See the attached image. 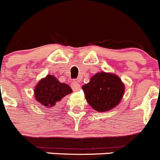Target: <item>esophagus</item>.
<instances>
[{"label":"esophagus","mask_w":160,"mask_h":160,"mask_svg":"<svg viewBox=\"0 0 160 160\" xmlns=\"http://www.w3.org/2000/svg\"><path fill=\"white\" fill-rule=\"evenodd\" d=\"M72 89L74 90V91H78V90L81 88V85L79 83V82L78 81H74L73 82H72Z\"/></svg>","instance_id":"obj_1"}]
</instances>
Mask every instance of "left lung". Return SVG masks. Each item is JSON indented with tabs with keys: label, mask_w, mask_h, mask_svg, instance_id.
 Listing matches in <instances>:
<instances>
[{
	"label": "left lung",
	"mask_w": 160,
	"mask_h": 160,
	"mask_svg": "<svg viewBox=\"0 0 160 160\" xmlns=\"http://www.w3.org/2000/svg\"><path fill=\"white\" fill-rule=\"evenodd\" d=\"M87 102L97 112H106L116 107L124 94V84L115 74L101 72L91 77L82 86Z\"/></svg>",
	"instance_id": "8db88e82"
}]
</instances>
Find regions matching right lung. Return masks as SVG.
<instances>
[{"label":"right lung","instance_id":"obj_1","mask_svg":"<svg viewBox=\"0 0 160 160\" xmlns=\"http://www.w3.org/2000/svg\"><path fill=\"white\" fill-rule=\"evenodd\" d=\"M72 89L66 83H61L55 76L47 75L39 81L34 88V96L37 102L46 108H50L58 103Z\"/></svg>","mask_w":160,"mask_h":160}]
</instances>
